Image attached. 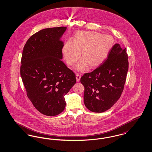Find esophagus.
I'll return each instance as SVG.
<instances>
[{
  "label": "esophagus",
  "instance_id": "esophagus-1",
  "mask_svg": "<svg viewBox=\"0 0 152 152\" xmlns=\"http://www.w3.org/2000/svg\"><path fill=\"white\" fill-rule=\"evenodd\" d=\"M76 81H77V82H79V81H80V80L81 79V75L79 74V73H77V74L76 75Z\"/></svg>",
  "mask_w": 152,
  "mask_h": 152
}]
</instances>
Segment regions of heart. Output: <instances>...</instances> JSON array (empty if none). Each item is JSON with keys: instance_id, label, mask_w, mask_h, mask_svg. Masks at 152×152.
I'll list each match as a JSON object with an SVG mask.
<instances>
[{"instance_id": "obj_1", "label": "heart", "mask_w": 152, "mask_h": 152, "mask_svg": "<svg viewBox=\"0 0 152 152\" xmlns=\"http://www.w3.org/2000/svg\"><path fill=\"white\" fill-rule=\"evenodd\" d=\"M113 38L109 35L96 31H79L73 40L67 41L62 49V53L68 64L73 65L80 57L82 59L75 67L79 72L85 71L89 66L97 67L109 53L113 45Z\"/></svg>"}]
</instances>
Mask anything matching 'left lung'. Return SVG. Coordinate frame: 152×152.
<instances>
[{"label": "left lung", "instance_id": "obj_1", "mask_svg": "<svg viewBox=\"0 0 152 152\" xmlns=\"http://www.w3.org/2000/svg\"><path fill=\"white\" fill-rule=\"evenodd\" d=\"M128 69L126 49L116 43L102 64L81 78L85 88L84 102L86 108L94 113L110 109L121 96Z\"/></svg>", "mask_w": 152, "mask_h": 152}]
</instances>
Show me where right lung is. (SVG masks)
Listing matches in <instances>:
<instances>
[{"label": "right lung", "mask_w": 152, "mask_h": 152, "mask_svg": "<svg viewBox=\"0 0 152 152\" xmlns=\"http://www.w3.org/2000/svg\"><path fill=\"white\" fill-rule=\"evenodd\" d=\"M67 27L46 28L25 45L20 75L28 97L41 113L57 115L66 107L64 96L76 83V76L61 61Z\"/></svg>", "instance_id": "1"}]
</instances>
